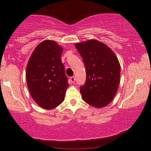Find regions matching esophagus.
<instances>
[{
    "instance_id": "esophagus-1",
    "label": "esophagus",
    "mask_w": 151,
    "mask_h": 151,
    "mask_svg": "<svg viewBox=\"0 0 151 151\" xmlns=\"http://www.w3.org/2000/svg\"><path fill=\"white\" fill-rule=\"evenodd\" d=\"M70 81L71 82V83H74V82H75V81H76L75 77H74V76H72V77L70 78Z\"/></svg>"
}]
</instances>
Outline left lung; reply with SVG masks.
Returning <instances> with one entry per match:
<instances>
[{
    "mask_svg": "<svg viewBox=\"0 0 151 151\" xmlns=\"http://www.w3.org/2000/svg\"><path fill=\"white\" fill-rule=\"evenodd\" d=\"M75 47L86 68L85 84L80 88L82 100L96 108L107 106L120 82L118 59L109 47L93 39L76 43Z\"/></svg>",
    "mask_w": 151,
    "mask_h": 151,
    "instance_id": "left-lung-1",
    "label": "left lung"
}]
</instances>
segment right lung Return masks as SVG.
Here are the masks:
<instances>
[{"mask_svg": "<svg viewBox=\"0 0 151 151\" xmlns=\"http://www.w3.org/2000/svg\"><path fill=\"white\" fill-rule=\"evenodd\" d=\"M62 47L46 40L33 51L27 65V84L31 96L40 107L53 109L65 100L69 86L62 63Z\"/></svg>", "mask_w": 151, "mask_h": 151, "instance_id": "1", "label": "right lung"}]
</instances>
